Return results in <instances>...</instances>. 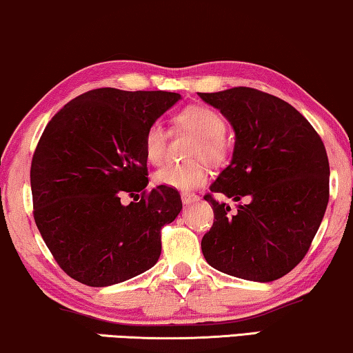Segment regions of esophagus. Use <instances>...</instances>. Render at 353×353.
Listing matches in <instances>:
<instances>
[{
  "label": "esophagus",
  "mask_w": 353,
  "mask_h": 353,
  "mask_svg": "<svg viewBox=\"0 0 353 353\" xmlns=\"http://www.w3.org/2000/svg\"><path fill=\"white\" fill-rule=\"evenodd\" d=\"M183 205H192V203L200 201V196L195 195V193H182L181 195Z\"/></svg>",
  "instance_id": "obj_1"
}]
</instances>
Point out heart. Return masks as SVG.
<instances>
[{
  "instance_id": "b5f03b06",
  "label": "heart",
  "mask_w": 353,
  "mask_h": 353,
  "mask_svg": "<svg viewBox=\"0 0 353 353\" xmlns=\"http://www.w3.org/2000/svg\"><path fill=\"white\" fill-rule=\"evenodd\" d=\"M176 126L187 129L198 136L193 147L192 157H205L211 161H217L225 153V120L221 113L210 107L193 105L183 108L174 118ZM166 129L160 121H152L143 132V153L152 165H161L165 160ZM208 171L203 161L172 163L163 166L155 172V182L158 185L176 188V190H192L206 182Z\"/></svg>"
}]
</instances>
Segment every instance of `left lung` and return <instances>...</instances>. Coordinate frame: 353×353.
Listing matches in <instances>:
<instances>
[{
	"instance_id": "8db88e82",
	"label": "left lung",
	"mask_w": 353,
	"mask_h": 353,
	"mask_svg": "<svg viewBox=\"0 0 353 353\" xmlns=\"http://www.w3.org/2000/svg\"><path fill=\"white\" fill-rule=\"evenodd\" d=\"M198 96L235 131L230 165L210 188L239 201L232 213L205 195L216 221L201 240L203 256L227 275L278 280L304 259L323 221L330 200L323 142L294 107L272 94L240 86Z\"/></svg>"
}]
</instances>
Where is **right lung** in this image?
<instances>
[{"label": "right lung", "instance_id": "1", "mask_svg": "<svg viewBox=\"0 0 353 353\" xmlns=\"http://www.w3.org/2000/svg\"><path fill=\"white\" fill-rule=\"evenodd\" d=\"M179 99L166 91L92 89L44 128L30 170L33 217L73 280L110 286L157 264L161 227L176 219L182 201L171 187L145 190L143 132ZM125 192L137 196L129 205L121 203Z\"/></svg>", "mask_w": 353, "mask_h": 353}]
</instances>
